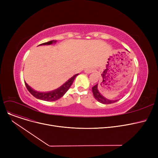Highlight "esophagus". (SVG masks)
<instances>
[{
  "label": "esophagus",
  "instance_id": "obj_1",
  "mask_svg": "<svg viewBox=\"0 0 158 158\" xmlns=\"http://www.w3.org/2000/svg\"><path fill=\"white\" fill-rule=\"evenodd\" d=\"M94 71V69H92V68H90V67H88V68H86L85 69V72L87 73H92Z\"/></svg>",
  "mask_w": 158,
  "mask_h": 158
}]
</instances>
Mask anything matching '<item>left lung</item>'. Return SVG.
Masks as SVG:
<instances>
[{
  "label": "left lung",
  "mask_w": 158,
  "mask_h": 158,
  "mask_svg": "<svg viewBox=\"0 0 158 158\" xmlns=\"http://www.w3.org/2000/svg\"><path fill=\"white\" fill-rule=\"evenodd\" d=\"M92 92L96 100L102 104H109L114 103L118 101V100H110V99L106 98L105 97H104L100 92H99V91L98 89V84H97L94 87H92Z\"/></svg>",
  "instance_id": "8db88e82"
}]
</instances>
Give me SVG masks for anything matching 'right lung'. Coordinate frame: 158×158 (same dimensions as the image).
I'll return each mask as SVG.
<instances>
[{
	"instance_id": "add662e5",
	"label": "right lung",
	"mask_w": 158,
	"mask_h": 158,
	"mask_svg": "<svg viewBox=\"0 0 158 158\" xmlns=\"http://www.w3.org/2000/svg\"><path fill=\"white\" fill-rule=\"evenodd\" d=\"M56 40H51L50 41H48V42H45L44 44H41L39 45H52L53 44L56 43ZM79 73L75 74L73 76H72L71 78H70L67 81H66L63 85H62L60 87L57 88V89L51 91V92H38V91H36L35 89H33L31 87H30L26 82H25V85L26 86L27 89H28L29 92L38 99H40V100H42V101H55L56 100H58V99L62 97L66 92H67L71 85H72L73 82Z\"/></svg>"
}]
</instances>
